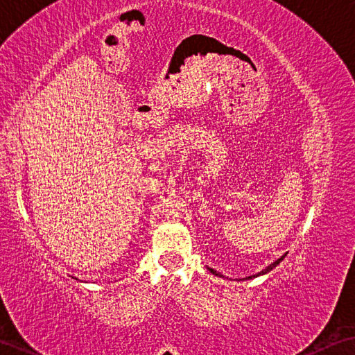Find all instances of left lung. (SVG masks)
Instances as JSON below:
<instances>
[{"label": "left lung", "mask_w": 355, "mask_h": 355, "mask_svg": "<svg viewBox=\"0 0 355 355\" xmlns=\"http://www.w3.org/2000/svg\"><path fill=\"white\" fill-rule=\"evenodd\" d=\"M284 258H285V254L282 256V258H279L277 261H275L273 263H270V266H268V267H267L266 270H262V271H261V273H258V275H253V276H248L247 279H252V277H258V276H261V275H266V273H268V271H271V270H273V268H275V267L277 266V263H279V262H281V261H282ZM209 270H210V273H214V275H216V276H221L220 273H218V271H216V270H214V268H209Z\"/></svg>", "instance_id": "left-lung-1"}]
</instances>
